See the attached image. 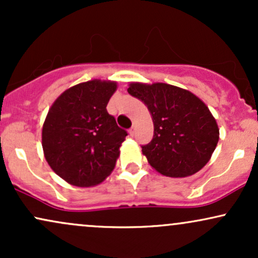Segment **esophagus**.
<instances>
[{
  "instance_id": "1",
  "label": "esophagus",
  "mask_w": 258,
  "mask_h": 258,
  "mask_svg": "<svg viewBox=\"0 0 258 258\" xmlns=\"http://www.w3.org/2000/svg\"><path fill=\"white\" fill-rule=\"evenodd\" d=\"M135 132H136V128H135V126H132L131 128L128 130V133H130V135H131V136H133V135H135Z\"/></svg>"
}]
</instances>
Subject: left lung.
Instances as JSON below:
<instances>
[{
  "instance_id": "left-lung-1",
  "label": "left lung",
  "mask_w": 258,
  "mask_h": 258,
  "mask_svg": "<svg viewBox=\"0 0 258 258\" xmlns=\"http://www.w3.org/2000/svg\"><path fill=\"white\" fill-rule=\"evenodd\" d=\"M127 92L152 114L153 139L142 146L150 166L168 177L191 176L205 166L217 147L220 130L203 100L161 82H132Z\"/></svg>"
}]
</instances>
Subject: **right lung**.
Masks as SVG:
<instances>
[{
    "label": "right lung",
    "instance_id": "obj_1",
    "mask_svg": "<svg viewBox=\"0 0 258 258\" xmlns=\"http://www.w3.org/2000/svg\"><path fill=\"white\" fill-rule=\"evenodd\" d=\"M114 81L91 80L68 88L55 99L42 127L44 158L76 186H93L114 170L127 132L106 111Z\"/></svg>",
    "mask_w": 258,
    "mask_h": 258
}]
</instances>
